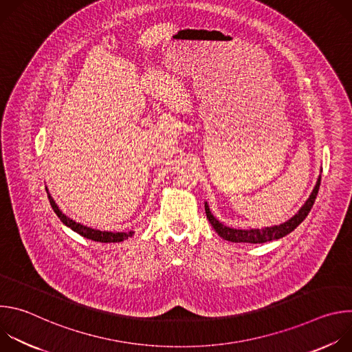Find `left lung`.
<instances>
[{
	"instance_id": "left-lung-1",
	"label": "left lung",
	"mask_w": 352,
	"mask_h": 352,
	"mask_svg": "<svg viewBox=\"0 0 352 352\" xmlns=\"http://www.w3.org/2000/svg\"><path fill=\"white\" fill-rule=\"evenodd\" d=\"M319 186H320V175L316 181V185L312 190V193L309 195L307 202L302 205L296 214H294L289 220H287L285 223H281L278 226H272V227H263V228H249V230H236V228H231L224 226L223 223H220L210 212L208 202H205V210H206V216L208 220L210 221L212 227L216 230V232L226 241H231V242H248V243H263V242H269V241H274V239H280L283 236H285L287 234L292 232L300 223L305 220V217L308 216V213L311 212L315 199L318 196L319 192Z\"/></svg>"
}]
</instances>
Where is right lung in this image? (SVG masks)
Masks as SVG:
<instances>
[{
  "mask_svg": "<svg viewBox=\"0 0 352 352\" xmlns=\"http://www.w3.org/2000/svg\"><path fill=\"white\" fill-rule=\"evenodd\" d=\"M45 190H47V195H48V200H50V205H52L53 210L56 212V214L58 216V219L67 226L69 227L72 231L80 234L82 236L87 238V239H91V241H96V242H121L124 239H128L129 236L133 235V231H128V232H113V231H100V230H96V228H91V227H87V226H83L80 223H76L75 220L69 219L67 214H64L60 208L57 206L56 200L53 199V196L50 195L47 186H45Z\"/></svg>",
  "mask_w": 352,
  "mask_h": 352,
  "instance_id": "1",
  "label": "right lung"
}]
</instances>
